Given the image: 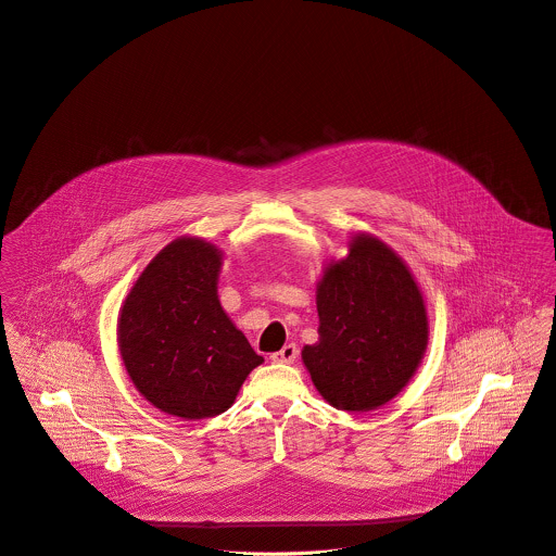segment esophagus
I'll return each instance as SVG.
<instances>
[{
    "instance_id": "obj_1",
    "label": "esophagus",
    "mask_w": 556,
    "mask_h": 556,
    "mask_svg": "<svg viewBox=\"0 0 556 556\" xmlns=\"http://www.w3.org/2000/svg\"><path fill=\"white\" fill-rule=\"evenodd\" d=\"M298 357V346L291 342V344H285L280 351L271 353V362L276 364H293Z\"/></svg>"
}]
</instances>
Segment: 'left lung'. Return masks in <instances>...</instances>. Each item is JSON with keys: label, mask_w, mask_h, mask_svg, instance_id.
Listing matches in <instances>:
<instances>
[{"label": "left lung", "mask_w": 556, "mask_h": 556, "mask_svg": "<svg viewBox=\"0 0 556 556\" xmlns=\"http://www.w3.org/2000/svg\"><path fill=\"white\" fill-rule=\"evenodd\" d=\"M318 342L302 351L318 394L342 410L390 402L417 370L428 318L406 265L381 239L357 236L317 289Z\"/></svg>", "instance_id": "obj_1"}]
</instances>
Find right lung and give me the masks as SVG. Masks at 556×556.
Listing matches in <instances>:
<instances>
[{
    "instance_id": "add662e5",
    "label": "right lung",
    "mask_w": 556,
    "mask_h": 556,
    "mask_svg": "<svg viewBox=\"0 0 556 556\" xmlns=\"http://www.w3.org/2000/svg\"><path fill=\"white\" fill-rule=\"evenodd\" d=\"M218 271L212 243L175 239L146 267L119 315V351L132 383L181 419L225 413L263 362L218 302Z\"/></svg>"
}]
</instances>
